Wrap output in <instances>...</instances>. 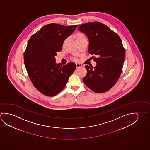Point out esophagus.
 I'll return each mask as SVG.
<instances>
[{
  "label": "esophagus",
  "mask_w": 150,
  "mask_h": 150,
  "mask_svg": "<svg viewBox=\"0 0 150 150\" xmlns=\"http://www.w3.org/2000/svg\"><path fill=\"white\" fill-rule=\"evenodd\" d=\"M82 67V65L80 64H76V68H80V67Z\"/></svg>",
  "instance_id": "34e87169"
}]
</instances>
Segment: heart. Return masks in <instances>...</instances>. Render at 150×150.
Listing matches in <instances>:
<instances>
[{
    "instance_id": "obj_1",
    "label": "heart",
    "mask_w": 150,
    "mask_h": 150,
    "mask_svg": "<svg viewBox=\"0 0 150 150\" xmlns=\"http://www.w3.org/2000/svg\"><path fill=\"white\" fill-rule=\"evenodd\" d=\"M74 38L76 39V42H80L81 40H86V36L84 35V34L81 33V32H78V33H76L74 35ZM67 39L64 40V42H63V45H64V44L66 43L67 42ZM73 59L74 60H76V59L74 58Z\"/></svg>"
}]
</instances>
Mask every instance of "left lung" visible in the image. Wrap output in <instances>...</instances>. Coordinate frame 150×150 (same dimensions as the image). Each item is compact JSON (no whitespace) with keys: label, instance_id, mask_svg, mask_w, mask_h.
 <instances>
[{"label":"left lung","instance_id":"obj_1","mask_svg":"<svg viewBox=\"0 0 150 150\" xmlns=\"http://www.w3.org/2000/svg\"><path fill=\"white\" fill-rule=\"evenodd\" d=\"M78 30L88 38V52L96 66L86 65L87 70L83 81L98 93L109 90L121 74L125 59V49L121 38L109 27L99 22H91L79 25Z\"/></svg>","mask_w":150,"mask_h":150}]
</instances>
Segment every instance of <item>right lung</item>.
Here are the masks:
<instances>
[{"mask_svg": "<svg viewBox=\"0 0 150 150\" xmlns=\"http://www.w3.org/2000/svg\"><path fill=\"white\" fill-rule=\"evenodd\" d=\"M78 26L47 24L29 40L24 53V64L32 83L44 95L54 96L59 93L76 69L74 62L64 66L56 64L55 57L62 50L64 40Z\"/></svg>", "mask_w": 150, "mask_h": 150, "instance_id": "right-lung-1", "label": "right lung"}]
</instances>
